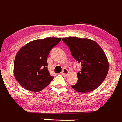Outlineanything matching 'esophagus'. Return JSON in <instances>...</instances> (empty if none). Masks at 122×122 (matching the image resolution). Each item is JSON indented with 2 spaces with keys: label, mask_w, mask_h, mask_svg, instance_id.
<instances>
[{
  "label": "esophagus",
  "mask_w": 122,
  "mask_h": 122,
  "mask_svg": "<svg viewBox=\"0 0 122 122\" xmlns=\"http://www.w3.org/2000/svg\"><path fill=\"white\" fill-rule=\"evenodd\" d=\"M61 73L64 76H67V75L69 73V71L66 68H63V69L62 70Z\"/></svg>",
  "instance_id": "obj_1"
}]
</instances>
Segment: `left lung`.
<instances>
[{"label":"left lung","mask_w":122,"mask_h":122,"mask_svg":"<svg viewBox=\"0 0 122 122\" xmlns=\"http://www.w3.org/2000/svg\"><path fill=\"white\" fill-rule=\"evenodd\" d=\"M73 58L81 63L78 72V82L72 85L79 92H88L97 88L107 76L108 62L103 50L96 42L88 38H63Z\"/></svg>","instance_id":"left-lung-1"}]
</instances>
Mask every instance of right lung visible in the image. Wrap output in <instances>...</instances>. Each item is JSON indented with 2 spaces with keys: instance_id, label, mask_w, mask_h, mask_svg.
Segmentation results:
<instances>
[{
  "instance_id": "add662e5",
  "label": "right lung",
  "mask_w": 122,
  "mask_h": 122,
  "mask_svg": "<svg viewBox=\"0 0 122 122\" xmlns=\"http://www.w3.org/2000/svg\"><path fill=\"white\" fill-rule=\"evenodd\" d=\"M61 38H46L30 42L17 53L14 73L20 84L26 90L38 92L49 85L54 77L47 69V57Z\"/></svg>"
}]
</instances>
